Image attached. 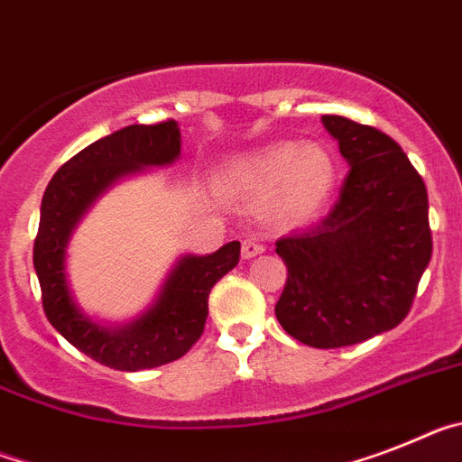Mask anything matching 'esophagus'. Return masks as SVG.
Returning a JSON list of instances; mask_svg holds the SVG:
<instances>
[{"mask_svg": "<svg viewBox=\"0 0 462 462\" xmlns=\"http://www.w3.org/2000/svg\"><path fill=\"white\" fill-rule=\"evenodd\" d=\"M260 254H264L263 244L255 242V239H244L242 242V258L244 260H251Z\"/></svg>", "mask_w": 462, "mask_h": 462, "instance_id": "1", "label": "esophagus"}]
</instances>
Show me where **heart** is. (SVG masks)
<instances>
[{"label":"heart","instance_id":"heart-1","mask_svg":"<svg viewBox=\"0 0 462 462\" xmlns=\"http://www.w3.org/2000/svg\"><path fill=\"white\" fill-rule=\"evenodd\" d=\"M337 183L335 155L320 143L276 142L235 160L218 176L232 198L264 199L276 192V208L288 223H302L326 207Z\"/></svg>","mask_w":462,"mask_h":462}]
</instances>
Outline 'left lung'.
Here are the masks:
<instances>
[{"mask_svg": "<svg viewBox=\"0 0 462 462\" xmlns=\"http://www.w3.org/2000/svg\"><path fill=\"white\" fill-rule=\"evenodd\" d=\"M348 174L330 214L276 242L288 279L274 311L314 348L360 344L409 314L432 255L428 190L391 136L323 116Z\"/></svg>", "mask_w": 462, "mask_h": 462, "instance_id": "obj_1", "label": "left lung"}]
</instances>
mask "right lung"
Instances as JSON below:
<instances>
[{"label":"right lung","mask_w":462,"mask_h":462,"mask_svg":"<svg viewBox=\"0 0 462 462\" xmlns=\"http://www.w3.org/2000/svg\"><path fill=\"white\" fill-rule=\"evenodd\" d=\"M179 155L181 130L176 120L123 127L67 160L43 192L34 270L46 319L88 358L114 370H151L186 356L204 332L208 292L239 263V242L208 255H181L153 304L123 326H104L76 304L67 281V246L83 216L120 179L174 164Z\"/></svg>","instance_id":"right-lung-1"}]
</instances>
